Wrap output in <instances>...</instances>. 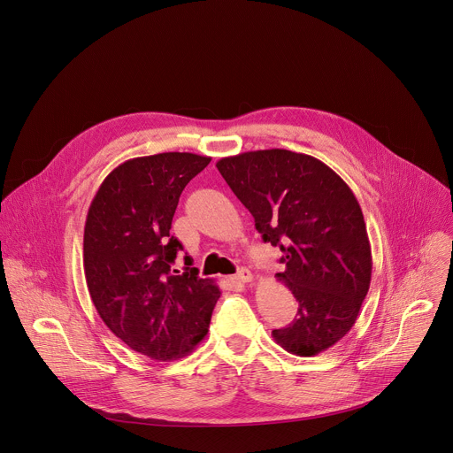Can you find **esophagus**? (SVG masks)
<instances>
[{
	"label": "esophagus",
	"instance_id": "34e87169",
	"mask_svg": "<svg viewBox=\"0 0 453 453\" xmlns=\"http://www.w3.org/2000/svg\"><path fill=\"white\" fill-rule=\"evenodd\" d=\"M234 280H236V281H240V283H249V281H252V274H250V271H249V269L242 267V269H238V273H236Z\"/></svg>",
	"mask_w": 453,
	"mask_h": 453
}]
</instances>
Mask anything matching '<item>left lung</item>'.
Here are the masks:
<instances>
[{"label": "left lung", "mask_w": 453, "mask_h": 453, "mask_svg": "<svg viewBox=\"0 0 453 453\" xmlns=\"http://www.w3.org/2000/svg\"><path fill=\"white\" fill-rule=\"evenodd\" d=\"M217 168L264 242L283 252L276 276L299 308L287 328L273 330L274 341L297 357L332 348L353 328L372 271L351 188L328 165L283 149L222 157Z\"/></svg>", "instance_id": "left-lung-1"}]
</instances>
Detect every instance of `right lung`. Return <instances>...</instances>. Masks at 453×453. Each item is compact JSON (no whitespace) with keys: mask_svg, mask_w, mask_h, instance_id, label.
<instances>
[{"mask_svg":"<svg viewBox=\"0 0 453 453\" xmlns=\"http://www.w3.org/2000/svg\"><path fill=\"white\" fill-rule=\"evenodd\" d=\"M211 157L163 152L116 166L100 184L84 227V273L105 326L159 362L193 351L206 335L220 288L196 267L172 271L170 234L184 186ZM188 262V256L184 257Z\"/></svg>","mask_w":453,"mask_h":453,"instance_id":"1","label":"right lung"}]
</instances>
